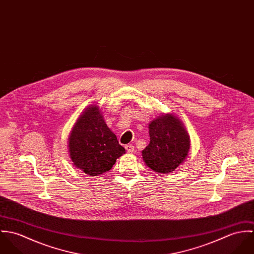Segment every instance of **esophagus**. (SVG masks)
<instances>
[{"mask_svg":"<svg viewBox=\"0 0 254 254\" xmlns=\"http://www.w3.org/2000/svg\"><path fill=\"white\" fill-rule=\"evenodd\" d=\"M125 149L129 152V153H132V152H134V145H125Z\"/></svg>","mask_w":254,"mask_h":254,"instance_id":"1","label":"esophagus"}]
</instances>
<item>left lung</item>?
Wrapping results in <instances>:
<instances>
[{"label":"left lung","instance_id":"obj_1","mask_svg":"<svg viewBox=\"0 0 254 254\" xmlns=\"http://www.w3.org/2000/svg\"><path fill=\"white\" fill-rule=\"evenodd\" d=\"M149 144L142 151L143 160L154 172L167 174L188 158L190 139L184 123L173 113H163L148 124Z\"/></svg>","mask_w":254,"mask_h":254}]
</instances>
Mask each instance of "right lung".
<instances>
[{
	"mask_svg": "<svg viewBox=\"0 0 254 254\" xmlns=\"http://www.w3.org/2000/svg\"><path fill=\"white\" fill-rule=\"evenodd\" d=\"M68 152L73 165L90 176L109 171L125 153L115 134L105 122L99 106L84 109L69 132Z\"/></svg>",
	"mask_w": 254,
	"mask_h": 254,
	"instance_id": "add662e5",
	"label": "right lung"
}]
</instances>
